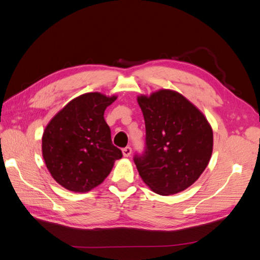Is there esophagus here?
<instances>
[{"mask_svg": "<svg viewBox=\"0 0 260 260\" xmlns=\"http://www.w3.org/2000/svg\"><path fill=\"white\" fill-rule=\"evenodd\" d=\"M131 152H132V149H131L130 146H127V147L122 148V154H123L124 157H129L131 155Z\"/></svg>", "mask_w": 260, "mask_h": 260, "instance_id": "obj_1", "label": "esophagus"}]
</instances>
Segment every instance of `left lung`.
<instances>
[{
	"label": "left lung",
	"mask_w": 260,
	"mask_h": 260,
	"mask_svg": "<svg viewBox=\"0 0 260 260\" xmlns=\"http://www.w3.org/2000/svg\"><path fill=\"white\" fill-rule=\"evenodd\" d=\"M145 121V149L135 155L139 175L152 191L171 195L200 178L210 160L212 129L182 94L159 90L138 96Z\"/></svg>",
	"instance_id": "8db88e82"
}]
</instances>
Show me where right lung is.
<instances>
[{
  "label": "right lung",
  "instance_id": "add662e5",
  "mask_svg": "<svg viewBox=\"0 0 260 260\" xmlns=\"http://www.w3.org/2000/svg\"><path fill=\"white\" fill-rule=\"evenodd\" d=\"M117 96L85 93L70 101L43 132L42 155L51 176L69 191L100 185L122 153L112 142L104 112Z\"/></svg>",
  "mask_w": 260,
  "mask_h": 260
}]
</instances>
